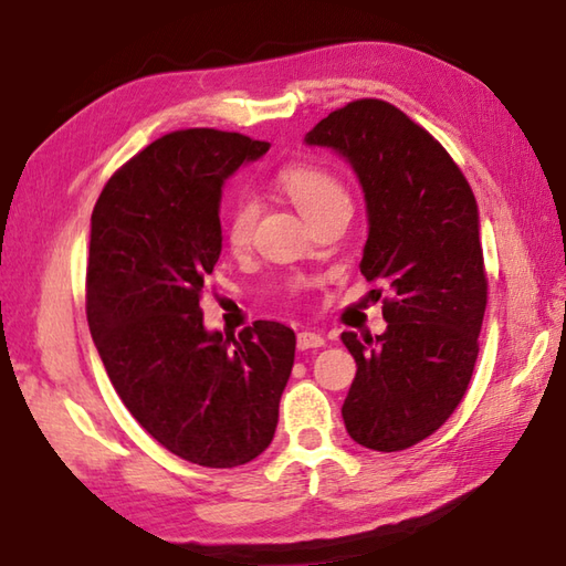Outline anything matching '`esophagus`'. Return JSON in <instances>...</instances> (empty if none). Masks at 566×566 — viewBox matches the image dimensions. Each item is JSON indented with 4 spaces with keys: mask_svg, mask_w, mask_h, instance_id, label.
Here are the masks:
<instances>
[{
    "mask_svg": "<svg viewBox=\"0 0 566 566\" xmlns=\"http://www.w3.org/2000/svg\"><path fill=\"white\" fill-rule=\"evenodd\" d=\"M324 344H326V338H324L322 332H312V328H304V332L296 334V346H300L302 352H304V348H318Z\"/></svg>",
    "mask_w": 566,
    "mask_h": 566,
    "instance_id": "1",
    "label": "esophagus"
}]
</instances>
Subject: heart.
Here are the masks:
<instances>
[{
  "label": "heart",
  "instance_id": "1",
  "mask_svg": "<svg viewBox=\"0 0 566 566\" xmlns=\"http://www.w3.org/2000/svg\"><path fill=\"white\" fill-rule=\"evenodd\" d=\"M282 192L294 202L306 220H316L318 214L336 208H352L348 192L344 182L334 172H328L318 166H290L280 172ZM256 218H260V205L252 198L234 200V205L224 218V238L232 250H244L252 240Z\"/></svg>",
  "mask_w": 566,
  "mask_h": 566
}]
</instances>
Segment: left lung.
<instances>
[{
    "label": "left lung",
    "instance_id": "left-lung-1",
    "mask_svg": "<svg viewBox=\"0 0 566 566\" xmlns=\"http://www.w3.org/2000/svg\"><path fill=\"white\" fill-rule=\"evenodd\" d=\"M304 143L344 158L364 190L361 274L388 286V326L342 334L356 361L342 416L358 446L396 453L446 423L475 368L488 304L475 195L446 148L386 101L328 113Z\"/></svg>",
    "mask_w": 566,
    "mask_h": 566
}]
</instances>
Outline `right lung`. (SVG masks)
Masks as SVG:
<instances>
[{
    "mask_svg": "<svg viewBox=\"0 0 566 566\" xmlns=\"http://www.w3.org/2000/svg\"><path fill=\"white\" fill-rule=\"evenodd\" d=\"M270 143L176 130L113 176L91 214L86 314L130 416L182 460L238 468L280 420L296 336L280 322L208 332L200 292L222 252V188Z\"/></svg>",
    "mask_w": 566,
    "mask_h": 566,
    "instance_id": "obj_1",
    "label": "right lung"
}]
</instances>
